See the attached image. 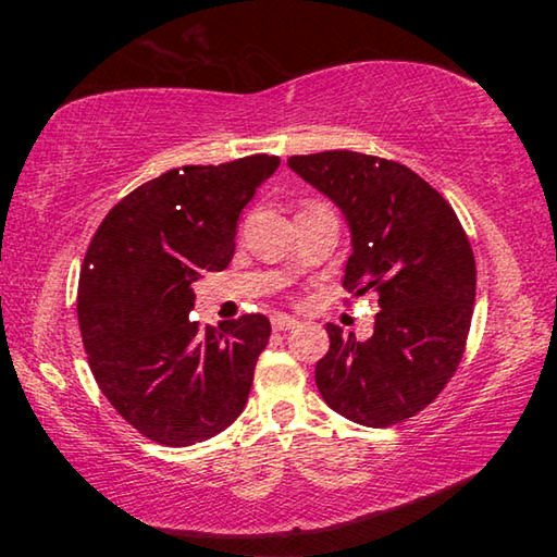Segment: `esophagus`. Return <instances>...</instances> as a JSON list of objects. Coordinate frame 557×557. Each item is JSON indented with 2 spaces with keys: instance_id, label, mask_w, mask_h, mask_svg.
I'll list each match as a JSON object with an SVG mask.
<instances>
[{
  "instance_id": "34e87169",
  "label": "esophagus",
  "mask_w": 557,
  "mask_h": 557,
  "mask_svg": "<svg viewBox=\"0 0 557 557\" xmlns=\"http://www.w3.org/2000/svg\"><path fill=\"white\" fill-rule=\"evenodd\" d=\"M292 326H297L295 317H287V314L272 317V329H275V332H287V329H292Z\"/></svg>"
}]
</instances>
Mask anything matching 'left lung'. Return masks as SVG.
<instances>
[{
	"instance_id": "obj_1",
	"label": "left lung",
	"mask_w": 557,
	"mask_h": 557,
	"mask_svg": "<svg viewBox=\"0 0 557 557\" xmlns=\"http://www.w3.org/2000/svg\"><path fill=\"white\" fill-rule=\"evenodd\" d=\"M287 166L342 209L351 231L344 287L373 292V336L356 342L326 324L329 351L314 379L334 412L388 428L437 398L465 354L476 297L465 228L425 178L388 159L332 149Z\"/></svg>"
}]
</instances>
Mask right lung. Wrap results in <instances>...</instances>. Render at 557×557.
Returning a JSON list of instances; mask_svg holds the SVG:
<instances>
[{"label": "right lung", "mask_w": 557, "mask_h": 557, "mask_svg": "<svg viewBox=\"0 0 557 557\" xmlns=\"http://www.w3.org/2000/svg\"><path fill=\"white\" fill-rule=\"evenodd\" d=\"M280 166L252 154L169 169L127 194L92 235L78 282L90 371L122 418L166 447L219 435L248 403L270 322L199 326L194 282L228 268L240 211Z\"/></svg>", "instance_id": "add662e5"}]
</instances>
